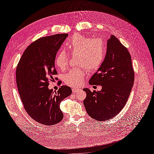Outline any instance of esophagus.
I'll return each instance as SVG.
<instances>
[{
	"label": "esophagus",
	"instance_id": "esophagus-1",
	"mask_svg": "<svg viewBox=\"0 0 154 154\" xmlns=\"http://www.w3.org/2000/svg\"><path fill=\"white\" fill-rule=\"evenodd\" d=\"M79 90H80V89H79V88H73L72 89V91L73 93H76V92H78Z\"/></svg>",
	"mask_w": 154,
	"mask_h": 154
}]
</instances>
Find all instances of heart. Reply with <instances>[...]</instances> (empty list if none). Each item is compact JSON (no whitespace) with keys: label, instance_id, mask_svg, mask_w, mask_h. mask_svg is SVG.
<instances>
[{"label":"heart","instance_id":"obj_1","mask_svg":"<svg viewBox=\"0 0 154 154\" xmlns=\"http://www.w3.org/2000/svg\"><path fill=\"white\" fill-rule=\"evenodd\" d=\"M54 58V66L63 71L67 67L69 56L75 57L79 68L70 70L63 76L65 83L71 87H78L83 82L88 70H96L103 63L106 55V45L100 38H90L80 34L74 35ZM68 54L67 55L66 54Z\"/></svg>","mask_w":154,"mask_h":154}]
</instances>
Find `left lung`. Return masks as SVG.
Masks as SVG:
<instances>
[{
    "label": "left lung",
    "mask_w": 154,
    "mask_h": 154,
    "mask_svg": "<svg viewBox=\"0 0 154 154\" xmlns=\"http://www.w3.org/2000/svg\"><path fill=\"white\" fill-rule=\"evenodd\" d=\"M106 53L101 66L89 80L92 85H101L100 91L86 88L83 100L87 114L97 121H106L123 109L131 92L134 72L128 49L114 35L107 40Z\"/></svg>",
    "instance_id": "1"
}]
</instances>
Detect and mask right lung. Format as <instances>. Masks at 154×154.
<instances>
[{
    "instance_id": "obj_1",
    "label": "right lung",
    "mask_w": 154,
    "mask_h": 154,
    "mask_svg": "<svg viewBox=\"0 0 154 154\" xmlns=\"http://www.w3.org/2000/svg\"><path fill=\"white\" fill-rule=\"evenodd\" d=\"M67 36L58 34L36 40L24 51L17 67V85L26 112L44 125L61 122L63 114L60 103L72 93L66 85L57 92L48 88L49 82L57 74L54 58Z\"/></svg>"
}]
</instances>
